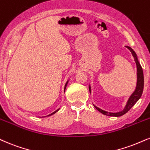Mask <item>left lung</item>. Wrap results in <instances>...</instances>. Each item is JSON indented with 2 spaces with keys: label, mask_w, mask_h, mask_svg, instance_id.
<instances>
[{
  "label": "left lung",
  "mask_w": 150,
  "mask_h": 150,
  "mask_svg": "<svg viewBox=\"0 0 150 150\" xmlns=\"http://www.w3.org/2000/svg\"><path fill=\"white\" fill-rule=\"evenodd\" d=\"M126 47H127L130 51L131 52L133 57H134V60L136 61V67H137V83H136V89L133 91L132 94L130 96L129 98L128 99L127 104H126L125 107L120 112H108L103 110L100 109L96 106L95 105H93L96 109L97 110H98L100 112H101L102 114L105 115H107V116H110V117H120L122 115L126 114L128 111L131 109V108L136 103V102L138 101L139 99L141 97L142 91H143V88H144V75H143V71H142V68L140 66V62H139L138 57H137L136 53L133 51V50L131 47H130L129 46H126ZM89 89L90 93H91V86L90 84L89 85Z\"/></svg>",
  "instance_id": "obj_1"
}]
</instances>
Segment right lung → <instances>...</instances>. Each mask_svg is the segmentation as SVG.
I'll return each instance as SVG.
<instances>
[{
    "label": "right lung",
    "mask_w": 150,
    "mask_h": 150,
    "mask_svg": "<svg viewBox=\"0 0 150 150\" xmlns=\"http://www.w3.org/2000/svg\"><path fill=\"white\" fill-rule=\"evenodd\" d=\"M68 80L67 81V82H66V84H65V87H64V92H65V90H66V86H67V84H68ZM59 109H60V108H59V109H57V110H55L54 112H53L52 113H51V114H50V115H47V116H45V117H49V116H51V115H54V114H55L56 112H58L59 110Z\"/></svg>",
    "instance_id": "right-lung-1"
}]
</instances>
